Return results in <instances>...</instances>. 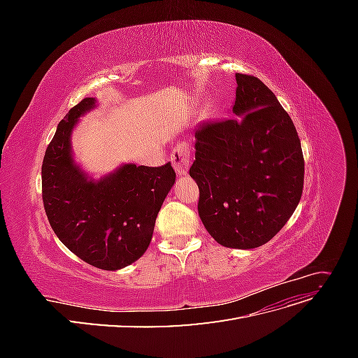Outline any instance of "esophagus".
<instances>
[{
  "label": "esophagus",
  "mask_w": 358,
  "mask_h": 358,
  "mask_svg": "<svg viewBox=\"0 0 358 358\" xmlns=\"http://www.w3.org/2000/svg\"><path fill=\"white\" fill-rule=\"evenodd\" d=\"M170 161L179 176H185L189 169V146L187 143H179L173 149Z\"/></svg>",
  "instance_id": "esophagus-1"
}]
</instances>
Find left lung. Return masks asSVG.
I'll use <instances>...</instances> for the list:
<instances>
[{
	"label": "left lung",
	"mask_w": 358,
	"mask_h": 358,
	"mask_svg": "<svg viewBox=\"0 0 358 358\" xmlns=\"http://www.w3.org/2000/svg\"><path fill=\"white\" fill-rule=\"evenodd\" d=\"M233 119L200 125L189 176L199 215L225 248L267 243L294 213L303 191L300 138L275 94L254 76L236 74Z\"/></svg>",
	"instance_id": "8db88e82"
}]
</instances>
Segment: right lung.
I'll use <instances>...</instances> for the list:
<instances>
[{"label": "right lung", "instance_id": "add662e5", "mask_svg": "<svg viewBox=\"0 0 358 358\" xmlns=\"http://www.w3.org/2000/svg\"><path fill=\"white\" fill-rule=\"evenodd\" d=\"M96 106L86 96L58 124L43 159V203L52 230L73 254L94 267L119 270L146 252L176 173L170 162H128L100 178L90 175L74 158L71 134Z\"/></svg>", "mask_w": 358, "mask_h": 358}]
</instances>
